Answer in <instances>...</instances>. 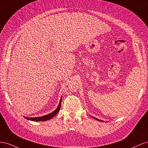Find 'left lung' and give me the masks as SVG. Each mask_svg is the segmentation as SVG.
Listing matches in <instances>:
<instances>
[{
  "label": "left lung",
  "instance_id": "8db88e82",
  "mask_svg": "<svg viewBox=\"0 0 148 148\" xmlns=\"http://www.w3.org/2000/svg\"><path fill=\"white\" fill-rule=\"evenodd\" d=\"M91 117L93 118V119H95V120H98V121H100V122H103V120H100V119H96V117H92V116H91Z\"/></svg>",
  "mask_w": 148,
  "mask_h": 148
}]
</instances>
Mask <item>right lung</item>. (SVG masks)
<instances>
[{"mask_svg":"<svg viewBox=\"0 0 148 148\" xmlns=\"http://www.w3.org/2000/svg\"><path fill=\"white\" fill-rule=\"evenodd\" d=\"M62 97L60 98V100L59 102V104L58 105L57 109L53 111L52 112H51V114L44 115V116H41V117H24L25 119H26L27 120H32V121H37V122H40V121H46V120H50L52 118H53L54 117L55 115H56L57 114V113L59 112V111L60 110V107H61V102H62Z\"/></svg>","mask_w":148,"mask_h":148,"instance_id":"add662e5","label":"right lung"}]
</instances>
